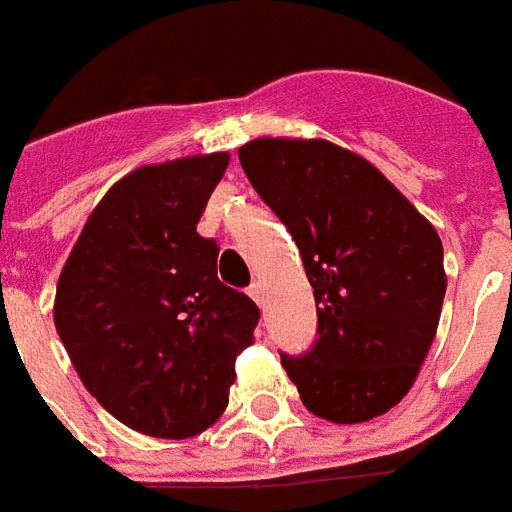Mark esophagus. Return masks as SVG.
Listing matches in <instances>:
<instances>
[{"instance_id": "34e87169", "label": "esophagus", "mask_w": 512, "mask_h": 512, "mask_svg": "<svg viewBox=\"0 0 512 512\" xmlns=\"http://www.w3.org/2000/svg\"><path fill=\"white\" fill-rule=\"evenodd\" d=\"M248 294L256 300L259 308H264V289H261V283H251V286H248Z\"/></svg>"}]
</instances>
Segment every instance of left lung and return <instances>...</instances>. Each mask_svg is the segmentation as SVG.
Returning <instances> with one entry per match:
<instances>
[{
    "label": "left lung",
    "mask_w": 512,
    "mask_h": 512,
    "mask_svg": "<svg viewBox=\"0 0 512 512\" xmlns=\"http://www.w3.org/2000/svg\"><path fill=\"white\" fill-rule=\"evenodd\" d=\"M253 190L300 248L316 341L281 354L308 412L365 423L393 409L431 349L445 300L442 240L368 160L313 138L240 147Z\"/></svg>",
    "instance_id": "8db88e82"
}]
</instances>
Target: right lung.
<instances>
[{"mask_svg": "<svg viewBox=\"0 0 512 512\" xmlns=\"http://www.w3.org/2000/svg\"><path fill=\"white\" fill-rule=\"evenodd\" d=\"M226 166L215 152L119 179L59 275V338L84 387L138 434L210 428L259 324L256 302L218 281V242L196 231Z\"/></svg>", "mask_w": 512, "mask_h": 512, "instance_id": "right-lung-1", "label": "right lung"}]
</instances>
